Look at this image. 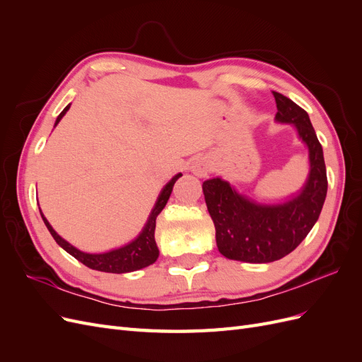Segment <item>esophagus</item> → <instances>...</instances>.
Listing matches in <instances>:
<instances>
[{
	"label": "esophagus",
	"mask_w": 362,
	"mask_h": 362,
	"mask_svg": "<svg viewBox=\"0 0 362 362\" xmlns=\"http://www.w3.org/2000/svg\"><path fill=\"white\" fill-rule=\"evenodd\" d=\"M192 172L196 175V177H206L208 173V164L205 160H196L192 164Z\"/></svg>",
	"instance_id": "34e87169"
}]
</instances>
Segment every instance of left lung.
Listing matches in <instances>:
<instances>
[{
    "mask_svg": "<svg viewBox=\"0 0 362 362\" xmlns=\"http://www.w3.org/2000/svg\"><path fill=\"white\" fill-rule=\"evenodd\" d=\"M278 124H291L308 148L310 172L302 189L279 204H262L238 193L222 178L202 184L221 254L243 262H272L288 255L315 225L327 192L323 149L308 113L290 98L273 92Z\"/></svg>",
    "mask_w": 362,
    "mask_h": 362,
    "instance_id": "8db88e82",
    "label": "left lung"
}]
</instances>
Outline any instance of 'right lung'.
<instances>
[{
	"label": "right lung",
	"instance_id": "right-lung-1",
	"mask_svg": "<svg viewBox=\"0 0 362 362\" xmlns=\"http://www.w3.org/2000/svg\"><path fill=\"white\" fill-rule=\"evenodd\" d=\"M71 104H68L66 107L63 108V112L57 116L56 119V124L54 127H57V124L62 120V117L66 115V112L69 110ZM182 177V173H177L175 177L164 185L163 190L160 192L157 202L152 208V211L148 217V222L145 223L144 229H141V233L133 240V242H129L128 245L122 246V247H117L113 250H108V252H103V254H87V252H83L80 249H76L75 246H72L66 240L62 238L56 231H54V228L49 225V222L47 221V217L43 216V213L40 211V216L43 218V222H45L48 231L51 233V235L56 240L57 245L60 247H63L64 250L71 254L74 258L78 259L80 262H83L84 266H87L89 269L93 270H100V272H107V273H128V272H134V270H140L144 267L151 266L152 262H156L158 258V247L156 243V221H157V216L161 213V210L164 206H166L168 201H169V196L172 193L173 189V184L177 182V180ZM40 210V208H39Z\"/></svg>",
	"mask_w": 362,
	"mask_h": 362
}]
</instances>
